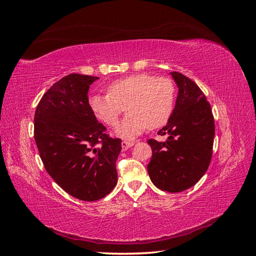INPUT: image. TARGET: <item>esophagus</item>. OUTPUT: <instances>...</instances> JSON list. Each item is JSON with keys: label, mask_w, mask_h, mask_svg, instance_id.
<instances>
[{"label": "esophagus", "mask_w": 256, "mask_h": 256, "mask_svg": "<svg viewBox=\"0 0 256 256\" xmlns=\"http://www.w3.org/2000/svg\"><path fill=\"white\" fill-rule=\"evenodd\" d=\"M135 142H130V140H123L121 142V146H122V149L123 150H128V148L132 147V146H134Z\"/></svg>", "instance_id": "34e87169"}]
</instances>
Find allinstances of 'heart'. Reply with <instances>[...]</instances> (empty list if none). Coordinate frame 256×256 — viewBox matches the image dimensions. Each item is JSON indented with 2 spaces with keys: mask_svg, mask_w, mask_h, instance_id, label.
<instances>
[{
  "mask_svg": "<svg viewBox=\"0 0 256 256\" xmlns=\"http://www.w3.org/2000/svg\"><path fill=\"white\" fill-rule=\"evenodd\" d=\"M106 96H93L91 110L108 126H116L128 107V114L116 128L126 140L149 126L158 128L170 120L174 104V86L170 78L135 74L116 79L107 86Z\"/></svg>",
  "mask_w": 256,
  "mask_h": 256,
  "instance_id": "1",
  "label": "heart"
}]
</instances>
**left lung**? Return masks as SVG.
<instances>
[{
	"label": "left lung",
	"instance_id": "8db88e82",
	"mask_svg": "<svg viewBox=\"0 0 256 256\" xmlns=\"http://www.w3.org/2000/svg\"><path fill=\"white\" fill-rule=\"evenodd\" d=\"M179 91L168 123L158 130L165 142L149 140L148 174L156 188L170 193L188 190L207 172L214 140V119L207 98L192 79L170 72Z\"/></svg>",
	"mask_w": 256,
	"mask_h": 256
}]
</instances>
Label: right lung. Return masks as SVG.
I'll use <instances>...</instances> for the list:
<instances>
[{
  "instance_id": "1",
  "label": "right lung",
  "mask_w": 256,
  "mask_h": 256,
  "mask_svg": "<svg viewBox=\"0 0 256 256\" xmlns=\"http://www.w3.org/2000/svg\"><path fill=\"white\" fill-rule=\"evenodd\" d=\"M98 77L70 74L48 89L34 114V140L45 170L65 192L84 202L110 193L121 140L106 134L88 91Z\"/></svg>"
}]
</instances>
